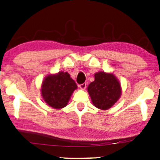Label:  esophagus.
I'll return each mask as SVG.
<instances>
[{
	"instance_id": "obj_1",
	"label": "esophagus",
	"mask_w": 160,
	"mask_h": 160,
	"mask_svg": "<svg viewBox=\"0 0 160 160\" xmlns=\"http://www.w3.org/2000/svg\"><path fill=\"white\" fill-rule=\"evenodd\" d=\"M79 87L81 90H85L86 88V83H83L82 84H81V85L79 86Z\"/></svg>"
}]
</instances>
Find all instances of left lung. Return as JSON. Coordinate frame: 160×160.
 <instances>
[{
    "instance_id": "left-lung-1",
    "label": "left lung",
    "mask_w": 160,
    "mask_h": 160,
    "mask_svg": "<svg viewBox=\"0 0 160 160\" xmlns=\"http://www.w3.org/2000/svg\"><path fill=\"white\" fill-rule=\"evenodd\" d=\"M88 92L95 107L107 110L118 100L122 89L113 74L99 72L95 74V81L88 85Z\"/></svg>"
}]
</instances>
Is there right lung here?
Instances as JSON below:
<instances>
[{"label":"right lung","mask_w":160,"mask_h":160,"mask_svg":"<svg viewBox=\"0 0 160 160\" xmlns=\"http://www.w3.org/2000/svg\"><path fill=\"white\" fill-rule=\"evenodd\" d=\"M77 86L68 72H59L44 78L41 86V95L49 107L56 109L67 106Z\"/></svg>","instance_id":"1"}]
</instances>
